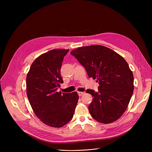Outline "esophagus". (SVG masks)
Wrapping results in <instances>:
<instances>
[{
    "instance_id": "obj_1",
    "label": "esophagus",
    "mask_w": 152,
    "mask_h": 152,
    "mask_svg": "<svg viewBox=\"0 0 152 152\" xmlns=\"http://www.w3.org/2000/svg\"><path fill=\"white\" fill-rule=\"evenodd\" d=\"M77 94L79 95V96H81L83 94H84V92H77Z\"/></svg>"
}]
</instances>
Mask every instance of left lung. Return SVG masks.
<instances>
[{
	"label": "left lung",
	"mask_w": 152,
	"mask_h": 152,
	"mask_svg": "<svg viewBox=\"0 0 152 152\" xmlns=\"http://www.w3.org/2000/svg\"><path fill=\"white\" fill-rule=\"evenodd\" d=\"M85 68L87 75L96 79L98 91L87 89L93 100L91 115L103 124L115 121L124 113L134 91V76L121 55L108 47L94 45L79 47L70 53Z\"/></svg>",
	"instance_id": "1"
}]
</instances>
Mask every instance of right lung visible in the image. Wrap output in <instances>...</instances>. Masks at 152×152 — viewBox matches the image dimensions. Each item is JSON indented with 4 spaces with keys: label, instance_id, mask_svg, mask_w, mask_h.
<instances>
[{
    "label": "right lung",
    "instance_id": "obj_1",
    "mask_svg": "<svg viewBox=\"0 0 152 152\" xmlns=\"http://www.w3.org/2000/svg\"><path fill=\"white\" fill-rule=\"evenodd\" d=\"M69 50H51L32 63L26 76L27 96L35 115L42 123L61 127L73 116L79 99L76 92H57L63 83L60 69Z\"/></svg>",
    "mask_w": 152,
    "mask_h": 152
}]
</instances>
